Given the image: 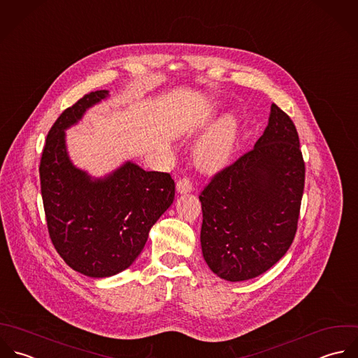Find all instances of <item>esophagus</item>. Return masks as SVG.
Here are the masks:
<instances>
[{"instance_id":"esophagus-1","label":"esophagus","mask_w":358,"mask_h":358,"mask_svg":"<svg viewBox=\"0 0 358 358\" xmlns=\"http://www.w3.org/2000/svg\"><path fill=\"white\" fill-rule=\"evenodd\" d=\"M176 189H178L179 193H189V192L193 190V182L190 180L189 176H183L178 180Z\"/></svg>"}]
</instances>
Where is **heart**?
<instances>
[{
  "mask_svg": "<svg viewBox=\"0 0 358 358\" xmlns=\"http://www.w3.org/2000/svg\"><path fill=\"white\" fill-rule=\"evenodd\" d=\"M235 141L234 120H225L199 147L197 154L203 166L214 168L225 162Z\"/></svg>",
  "mask_w": 358,
  "mask_h": 358,
  "instance_id": "1",
  "label": "heart"
}]
</instances>
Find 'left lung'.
Listing matches in <instances>:
<instances>
[{"label": "left lung", "instance_id": "obj_1", "mask_svg": "<svg viewBox=\"0 0 358 358\" xmlns=\"http://www.w3.org/2000/svg\"><path fill=\"white\" fill-rule=\"evenodd\" d=\"M306 164L290 117L276 104L255 145L201 190V248L214 273L231 282L273 266L297 232Z\"/></svg>", "mask_w": 358, "mask_h": 358}]
</instances>
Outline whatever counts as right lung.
<instances>
[{"label": "right lung", "instance_id": "right-lung-1", "mask_svg": "<svg viewBox=\"0 0 358 358\" xmlns=\"http://www.w3.org/2000/svg\"><path fill=\"white\" fill-rule=\"evenodd\" d=\"M107 96V90L92 92L58 117L38 166L50 238L72 269L92 278L129 268L175 197V182L166 172L126 162L108 178L92 180L72 165L64 130Z\"/></svg>", "mask_w": 358, "mask_h": 358}]
</instances>
